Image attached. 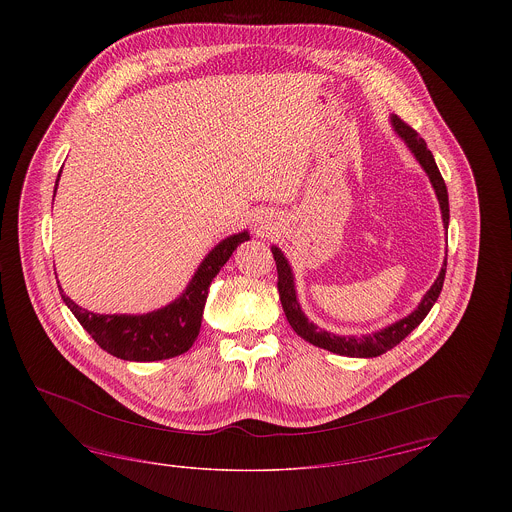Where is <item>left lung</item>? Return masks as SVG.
Returning <instances> with one entry per match:
<instances>
[{
  "instance_id": "1",
  "label": "left lung",
  "mask_w": 512,
  "mask_h": 512,
  "mask_svg": "<svg viewBox=\"0 0 512 512\" xmlns=\"http://www.w3.org/2000/svg\"><path fill=\"white\" fill-rule=\"evenodd\" d=\"M391 122L397 130V134L405 140V144L413 151L416 161L422 165V169L430 176V182H432L436 195H438L443 226L447 228L449 226V197H447V188H445V182L441 178L438 165L434 161L432 151L426 147V142L420 138V134L413 130L407 122L401 121L397 115L391 117ZM272 255H274L276 270H278V293H280L282 309L286 313L290 326L295 330V334L301 336L303 340L317 345L320 349L332 351L336 355H345V357H378V355L393 349L397 343L405 340L414 328L426 318L430 309L434 307V303L438 301L439 293L443 288V280H445V267H447V259H445L434 286L426 292L424 299L420 301V305L414 309L409 317L401 318L388 328H384L380 332L366 334V336H336L332 332H326V330L318 328L313 322H309V318L303 315V311L299 307V301H297V295H295L292 268H290L286 257L282 255V251L278 247H272Z\"/></svg>"
}]
</instances>
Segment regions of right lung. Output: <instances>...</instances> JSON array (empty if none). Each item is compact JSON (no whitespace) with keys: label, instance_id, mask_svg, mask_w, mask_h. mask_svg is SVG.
<instances>
[{"label":"right lung","instance_id":"1","mask_svg":"<svg viewBox=\"0 0 512 512\" xmlns=\"http://www.w3.org/2000/svg\"><path fill=\"white\" fill-rule=\"evenodd\" d=\"M247 240V232L222 240L199 265L182 297L149 315H96L78 307L69 295H65L61 286H57L74 317L103 351L124 361H163L186 353L194 345L213 278L230 259L234 249Z\"/></svg>","mask_w":512,"mask_h":512}]
</instances>
